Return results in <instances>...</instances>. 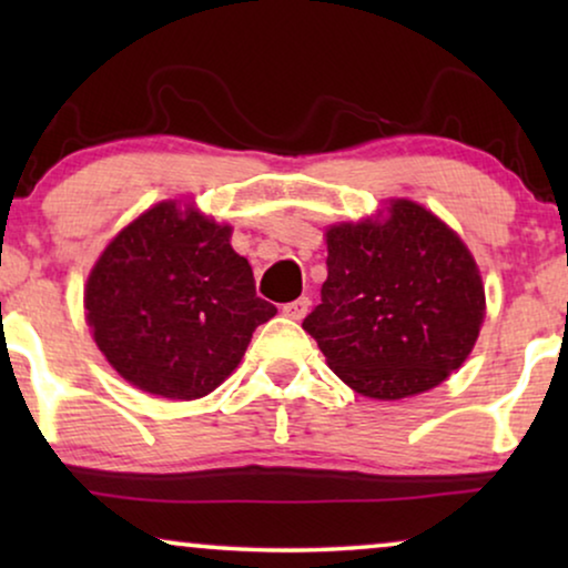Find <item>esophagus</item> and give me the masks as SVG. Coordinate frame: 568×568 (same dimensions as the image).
Instances as JSON below:
<instances>
[{"instance_id":"obj_1","label":"esophagus","mask_w":568,"mask_h":568,"mask_svg":"<svg viewBox=\"0 0 568 568\" xmlns=\"http://www.w3.org/2000/svg\"><path fill=\"white\" fill-rule=\"evenodd\" d=\"M282 313L284 317H290V321H302V317L310 313V297H300L290 302V305L282 307Z\"/></svg>"}]
</instances>
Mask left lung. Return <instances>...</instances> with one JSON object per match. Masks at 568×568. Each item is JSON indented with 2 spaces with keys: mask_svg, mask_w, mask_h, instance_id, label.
Returning a JSON list of instances; mask_svg holds the SVG:
<instances>
[{
  "mask_svg": "<svg viewBox=\"0 0 568 568\" xmlns=\"http://www.w3.org/2000/svg\"><path fill=\"white\" fill-rule=\"evenodd\" d=\"M328 278L302 328L354 393L403 400L445 383L486 317L480 268L463 237L410 199L325 227Z\"/></svg>",
  "mask_w": 568,
  "mask_h": 568,
  "instance_id": "left-lung-1",
  "label": "left lung"
}]
</instances>
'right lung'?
I'll return each mask as SVG.
<instances>
[{
  "instance_id": "1",
  "label": "right lung",
  "mask_w": 568,
  "mask_h": 568,
  "mask_svg": "<svg viewBox=\"0 0 568 568\" xmlns=\"http://www.w3.org/2000/svg\"><path fill=\"white\" fill-rule=\"evenodd\" d=\"M232 227L193 201L165 199L131 220L84 284V321L108 364L136 390L196 400L243 362L253 331L276 315L255 297Z\"/></svg>"
}]
</instances>
